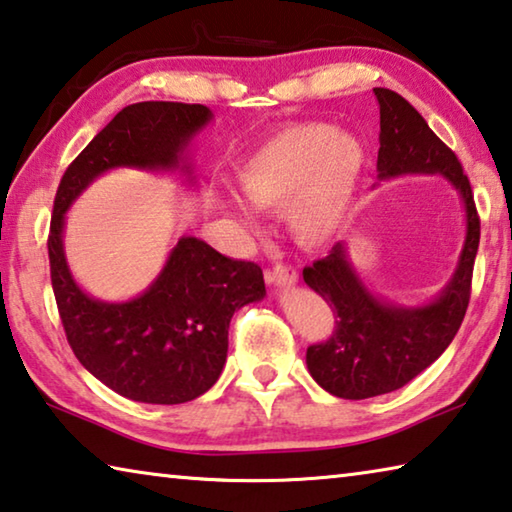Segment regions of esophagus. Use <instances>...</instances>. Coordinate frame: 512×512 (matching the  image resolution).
I'll return each mask as SVG.
<instances>
[{"instance_id": "34e87169", "label": "esophagus", "mask_w": 512, "mask_h": 512, "mask_svg": "<svg viewBox=\"0 0 512 512\" xmlns=\"http://www.w3.org/2000/svg\"><path fill=\"white\" fill-rule=\"evenodd\" d=\"M268 284H275V287H291V284L298 282V273L293 271L287 264H275L264 273Z\"/></svg>"}]
</instances>
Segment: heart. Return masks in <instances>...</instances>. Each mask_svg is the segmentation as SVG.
<instances>
[{"instance_id":"1","label":"heart","mask_w":512,"mask_h":512,"mask_svg":"<svg viewBox=\"0 0 512 512\" xmlns=\"http://www.w3.org/2000/svg\"><path fill=\"white\" fill-rule=\"evenodd\" d=\"M366 146L352 133L311 121L277 133L241 164L239 180L250 201L268 212L287 210L293 239L316 248L332 239L357 194ZM228 210L241 223L255 225L250 205L230 194Z\"/></svg>"}]
</instances>
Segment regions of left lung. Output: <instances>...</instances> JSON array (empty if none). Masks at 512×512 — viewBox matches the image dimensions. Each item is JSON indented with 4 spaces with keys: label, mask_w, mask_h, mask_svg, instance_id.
Instances as JSON below:
<instances>
[{
    "label": "left lung",
    "mask_w": 512,
    "mask_h": 512,
    "mask_svg": "<svg viewBox=\"0 0 512 512\" xmlns=\"http://www.w3.org/2000/svg\"><path fill=\"white\" fill-rule=\"evenodd\" d=\"M379 103V178L406 173H440L463 198L467 235L452 280L424 307H395L372 296L336 244L329 255L305 266L302 277L334 311L336 327L327 341L309 345L307 368L318 386L343 400L397 391L429 368L461 327L470 305L472 271L481 221L470 180L456 153L431 131L409 101L393 90L375 88Z\"/></svg>",
    "instance_id": "1"
}]
</instances>
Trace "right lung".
<instances>
[{"label":"right lung","mask_w":512,"mask_h":512,"mask_svg":"<svg viewBox=\"0 0 512 512\" xmlns=\"http://www.w3.org/2000/svg\"><path fill=\"white\" fill-rule=\"evenodd\" d=\"M210 119V108L201 103L126 106L69 164L56 192L47 248L67 343L101 384L135 402L183 404L210 391L228 357L232 314L264 298L262 268L216 253L196 237H183L142 296L101 302L69 273L65 212L108 169L192 173L183 151Z\"/></svg>","instance_id":"1"}]
</instances>
